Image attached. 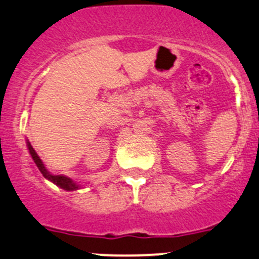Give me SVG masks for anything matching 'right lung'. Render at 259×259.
<instances>
[{
    "label": "right lung",
    "instance_id": "1",
    "mask_svg": "<svg viewBox=\"0 0 259 259\" xmlns=\"http://www.w3.org/2000/svg\"><path fill=\"white\" fill-rule=\"evenodd\" d=\"M27 146H28V151H30L31 156H32V159L34 161V163H36V166L38 167V169L41 170V173L44 175L45 178H47V180H50L51 182H53L55 185L60 186L61 188L66 189V191H76V189L79 188L78 185H76V183L73 182V181L70 180V178L65 177V176H53L51 175L49 170L46 169V167H45L44 162L41 161V158H39L38 156H37L36 151H34L33 147L30 145V142H27Z\"/></svg>",
    "mask_w": 259,
    "mask_h": 259
}]
</instances>
